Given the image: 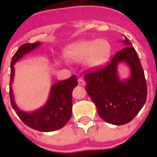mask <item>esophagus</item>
<instances>
[{
    "label": "esophagus",
    "instance_id": "34e87169",
    "mask_svg": "<svg viewBox=\"0 0 157 157\" xmlns=\"http://www.w3.org/2000/svg\"><path fill=\"white\" fill-rule=\"evenodd\" d=\"M78 84L80 86H85V82H84V80L82 78H79L78 79Z\"/></svg>",
    "mask_w": 157,
    "mask_h": 157
}]
</instances>
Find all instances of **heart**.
Instances as JSON below:
<instances>
[{
	"label": "heart",
	"instance_id": "obj_1",
	"mask_svg": "<svg viewBox=\"0 0 157 157\" xmlns=\"http://www.w3.org/2000/svg\"><path fill=\"white\" fill-rule=\"evenodd\" d=\"M111 44L105 39L80 41L71 44L63 50V56L68 61H82L90 68H98L109 61Z\"/></svg>",
	"mask_w": 157,
	"mask_h": 157
}]
</instances>
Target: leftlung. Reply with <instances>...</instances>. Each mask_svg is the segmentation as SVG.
Masks as SVG:
<instances>
[{
	"label": "left lung",
	"instance_id": "obj_1",
	"mask_svg": "<svg viewBox=\"0 0 157 157\" xmlns=\"http://www.w3.org/2000/svg\"><path fill=\"white\" fill-rule=\"evenodd\" d=\"M124 48L116 54L109 65L87 72L84 76L86 91L95 103L99 116L111 124L130 122L143 108L147 97L145 74L131 42L124 36ZM125 62L132 74L124 81L119 80L117 64Z\"/></svg>",
	"mask_w": 157,
	"mask_h": 157
}]
</instances>
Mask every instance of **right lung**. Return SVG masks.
<instances>
[{"mask_svg": "<svg viewBox=\"0 0 157 157\" xmlns=\"http://www.w3.org/2000/svg\"><path fill=\"white\" fill-rule=\"evenodd\" d=\"M40 43L24 44L20 46L12 57L10 76V98L11 104L20 119L30 128L42 132L55 131L63 128L72 115V91L78 85L75 75L65 81H60L52 86L46 104L33 112L27 113L17 107L12 93V83L14 76L15 63L26 54L38 48Z\"/></svg>", "mask_w": 157, "mask_h": 157, "instance_id": "1", "label": "right lung"}]
</instances>
